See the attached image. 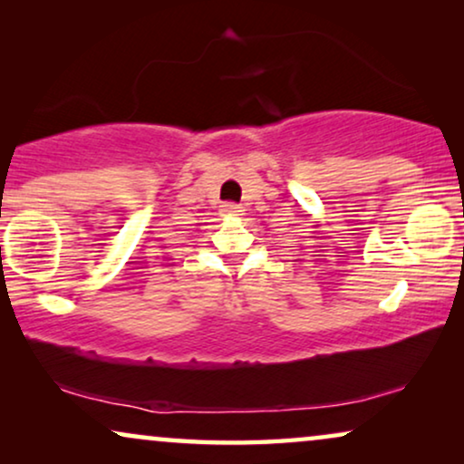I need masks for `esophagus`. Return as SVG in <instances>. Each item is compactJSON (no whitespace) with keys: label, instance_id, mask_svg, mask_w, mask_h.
I'll return each mask as SVG.
<instances>
[{"label":"esophagus","instance_id":"esophagus-1","mask_svg":"<svg viewBox=\"0 0 464 464\" xmlns=\"http://www.w3.org/2000/svg\"><path fill=\"white\" fill-rule=\"evenodd\" d=\"M221 213H224L226 218H237V215L243 213V207L234 205V202H227V205L221 207Z\"/></svg>","mask_w":464,"mask_h":464}]
</instances>
